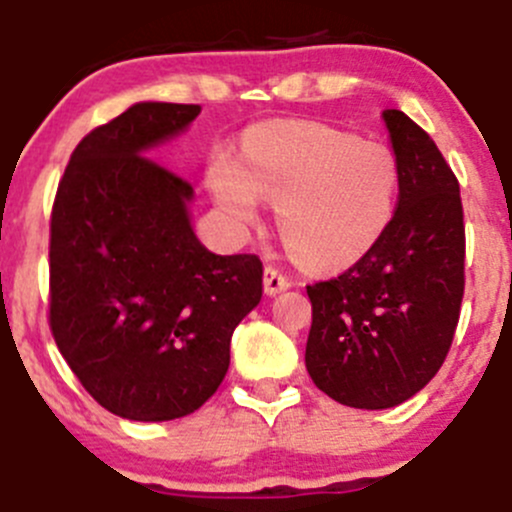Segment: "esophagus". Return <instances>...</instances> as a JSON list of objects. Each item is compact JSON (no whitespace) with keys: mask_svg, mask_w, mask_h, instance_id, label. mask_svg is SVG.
Here are the masks:
<instances>
[{"mask_svg":"<svg viewBox=\"0 0 512 512\" xmlns=\"http://www.w3.org/2000/svg\"><path fill=\"white\" fill-rule=\"evenodd\" d=\"M289 286H291V279L284 274V271L276 269V266H266V269H264V289H266V294L274 296V294H279V291L289 289Z\"/></svg>","mask_w":512,"mask_h":512,"instance_id":"34e87169","label":"esophagus"}]
</instances>
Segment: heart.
I'll use <instances>...</instances> for the list:
<instances>
[{"mask_svg":"<svg viewBox=\"0 0 512 512\" xmlns=\"http://www.w3.org/2000/svg\"><path fill=\"white\" fill-rule=\"evenodd\" d=\"M397 153L321 123H266L243 138V160L218 153L208 183L238 226L279 206L286 248L311 271L357 264L387 233L399 196Z\"/></svg>","mask_w":512,"mask_h":512,"instance_id":"heart-1","label":"heart"}]
</instances>
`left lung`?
Masks as SVG:
<instances>
[{
  "label": "left lung",
  "instance_id": "1",
  "mask_svg": "<svg viewBox=\"0 0 512 512\" xmlns=\"http://www.w3.org/2000/svg\"><path fill=\"white\" fill-rule=\"evenodd\" d=\"M399 198L387 233L344 274L306 286V369L339 405L387 410L420 392L445 362L465 294L460 183L435 140L384 110Z\"/></svg>",
  "mask_w": 512,
  "mask_h": 512
}]
</instances>
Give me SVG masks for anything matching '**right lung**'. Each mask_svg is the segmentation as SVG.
<instances>
[{"instance_id": "obj_1", "label": "right lung", "mask_w": 512, "mask_h": 512, "mask_svg": "<svg viewBox=\"0 0 512 512\" xmlns=\"http://www.w3.org/2000/svg\"><path fill=\"white\" fill-rule=\"evenodd\" d=\"M201 105L138 102L72 150L50 218V329L97 405L178 420L221 387L231 334L261 301L256 253L216 256L193 233L186 178L145 150Z\"/></svg>"}]
</instances>
